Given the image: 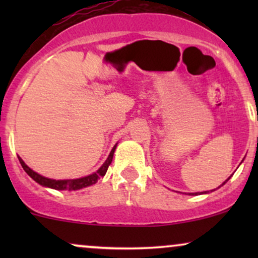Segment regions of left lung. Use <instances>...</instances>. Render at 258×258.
<instances>
[{
  "label": "left lung",
  "instance_id": "8db88e82",
  "mask_svg": "<svg viewBox=\"0 0 258 258\" xmlns=\"http://www.w3.org/2000/svg\"><path fill=\"white\" fill-rule=\"evenodd\" d=\"M229 178H230V177H229ZM229 178H228V179H229ZM228 179L226 180V182H228ZM226 182H224V183H226ZM224 183H223V184H224ZM223 184H222V185H223ZM212 191V190H211ZM190 194H193V195H198V194H204V193H190Z\"/></svg>",
  "mask_w": 258,
  "mask_h": 258
}]
</instances>
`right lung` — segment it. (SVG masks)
<instances>
[{"label":"right lung","instance_id":"right-lung-1","mask_svg":"<svg viewBox=\"0 0 258 258\" xmlns=\"http://www.w3.org/2000/svg\"><path fill=\"white\" fill-rule=\"evenodd\" d=\"M116 146H117V144H115L114 148L111 149L110 154H109L108 159L105 160L104 164H103L102 166H100L98 170L96 171V172L90 174V176L81 177V178H76V179H51V178H47V177L41 176V174H38V173L35 172V171H32L31 168L29 167L28 165H26L25 162L23 161V160L20 158H19V162H20V165H22V167L24 168L25 172L28 173L29 176H30L31 178L35 180V182H37L38 184L47 186V188L55 189V190H79V189L86 188V186H90L92 184H94V183L98 182V179L100 178V177L104 176V174L106 173V170H108L109 165L111 164L112 156H114V152H115V149H116Z\"/></svg>","mask_w":258,"mask_h":258}]
</instances>
